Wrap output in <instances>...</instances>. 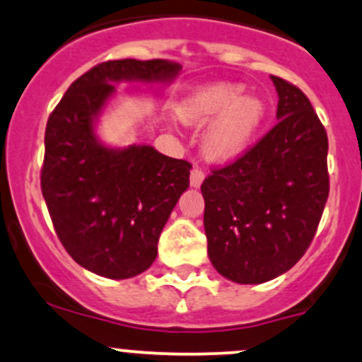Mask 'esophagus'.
<instances>
[{"mask_svg": "<svg viewBox=\"0 0 362 362\" xmlns=\"http://www.w3.org/2000/svg\"><path fill=\"white\" fill-rule=\"evenodd\" d=\"M204 177H205L204 170L198 169V167H193L192 174H189V185H192L193 188H198V186L202 185V181H204Z\"/></svg>", "mask_w": 362, "mask_h": 362, "instance_id": "34e87169", "label": "esophagus"}]
</instances>
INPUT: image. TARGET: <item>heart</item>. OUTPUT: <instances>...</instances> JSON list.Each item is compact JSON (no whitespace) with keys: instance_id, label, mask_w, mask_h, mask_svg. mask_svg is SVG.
I'll use <instances>...</instances> for the list:
<instances>
[{"instance_id":"b5f03b06","label":"heart","mask_w":362,"mask_h":362,"mask_svg":"<svg viewBox=\"0 0 362 362\" xmlns=\"http://www.w3.org/2000/svg\"><path fill=\"white\" fill-rule=\"evenodd\" d=\"M236 83H214L193 93L181 107L186 122L204 124L217 117L204 136V151L214 162L238 157L264 120L266 108L255 96H242Z\"/></svg>"}]
</instances>
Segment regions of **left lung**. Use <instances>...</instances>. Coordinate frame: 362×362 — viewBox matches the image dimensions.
Instances as JSON below:
<instances>
[{
    "label": "left lung",
    "mask_w": 362,
    "mask_h": 362,
    "mask_svg": "<svg viewBox=\"0 0 362 362\" xmlns=\"http://www.w3.org/2000/svg\"><path fill=\"white\" fill-rule=\"evenodd\" d=\"M271 79L278 124L202 182L209 257L243 285L269 281L300 260L329 193L325 126L300 89Z\"/></svg>",
    "instance_id": "obj_1"
}]
</instances>
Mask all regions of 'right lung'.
I'll return each instance as SVG.
<instances>
[{"label":"right lung","mask_w":362,"mask_h":362,"mask_svg":"<svg viewBox=\"0 0 362 362\" xmlns=\"http://www.w3.org/2000/svg\"><path fill=\"white\" fill-rule=\"evenodd\" d=\"M180 71L167 60L103 62L74 81L49 114L41 192L58 240L91 273L126 279L148 269L192 169L153 146L107 148L95 119L115 83H165Z\"/></svg>","instance_id":"1"}]
</instances>
